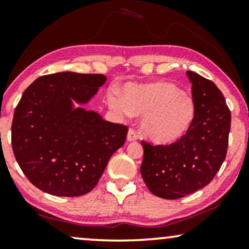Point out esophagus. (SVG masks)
Instances as JSON below:
<instances>
[{
    "instance_id": "34e87169",
    "label": "esophagus",
    "mask_w": 249,
    "mask_h": 249,
    "mask_svg": "<svg viewBox=\"0 0 249 249\" xmlns=\"http://www.w3.org/2000/svg\"><path fill=\"white\" fill-rule=\"evenodd\" d=\"M137 138H138V135L136 134V131L134 130V129H129L128 135H127V141L135 142V141H137Z\"/></svg>"
}]
</instances>
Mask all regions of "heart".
I'll use <instances>...</instances> for the list:
<instances>
[{"label":"heart","instance_id":"b5f03b06","mask_svg":"<svg viewBox=\"0 0 249 249\" xmlns=\"http://www.w3.org/2000/svg\"><path fill=\"white\" fill-rule=\"evenodd\" d=\"M122 93L107 94V105L119 117L141 115V130L156 144L178 142L194 124L195 102L175 84L154 81L142 85H127Z\"/></svg>","mask_w":249,"mask_h":249}]
</instances>
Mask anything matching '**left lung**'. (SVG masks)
Here are the masks:
<instances>
[{
  "label": "left lung",
  "instance_id": "8db88e82",
  "mask_svg": "<svg viewBox=\"0 0 249 249\" xmlns=\"http://www.w3.org/2000/svg\"><path fill=\"white\" fill-rule=\"evenodd\" d=\"M193 84L196 115L188 132L171 145L142 142V179L155 196L178 199L203 189L215 177L226 159L231 113L215 84L187 71Z\"/></svg>",
  "mask_w": 249,
  "mask_h": 249
}]
</instances>
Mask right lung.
<instances>
[{"mask_svg":"<svg viewBox=\"0 0 249 249\" xmlns=\"http://www.w3.org/2000/svg\"><path fill=\"white\" fill-rule=\"evenodd\" d=\"M103 74L57 72L37 78L22 94L11 129L12 148L30 182L54 196L76 197L96 186L128 128L86 110Z\"/></svg>","mask_w":249,"mask_h":249,"instance_id":"obj_1","label":"right lung"}]
</instances>
